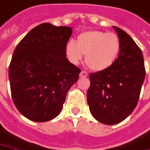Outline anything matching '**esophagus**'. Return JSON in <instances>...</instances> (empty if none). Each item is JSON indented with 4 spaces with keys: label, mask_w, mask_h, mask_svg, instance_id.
I'll return each instance as SVG.
<instances>
[{
    "label": "esophagus",
    "mask_w": 150,
    "mask_h": 150,
    "mask_svg": "<svg viewBox=\"0 0 150 150\" xmlns=\"http://www.w3.org/2000/svg\"><path fill=\"white\" fill-rule=\"evenodd\" d=\"M87 75H88V74H87V73L86 71H82V72L80 73V77H83V78H84V77H87Z\"/></svg>",
    "instance_id": "1"
}]
</instances>
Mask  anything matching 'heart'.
<instances>
[{
  "mask_svg": "<svg viewBox=\"0 0 150 150\" xmlns=\"http://www.w3.org/2000/svg\"><path fill=\"white\" fill-rule=\"evenodd\" d=\"M120 42L115 33L100 30L83 32L77 42L68 41L66 53L74 63H79L86 54V63L94 71H101L111 66L119 54Z\"/></svg>",
  "mask_w": 150,
  "mask_h": 150,
  "instance_id": "obj_1",
  "label": "heart"
}]
</instances>
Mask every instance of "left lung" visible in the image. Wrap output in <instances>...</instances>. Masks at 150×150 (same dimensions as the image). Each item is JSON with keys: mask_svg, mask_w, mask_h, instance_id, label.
Masks as SVG:
<instances>
[{"mask_svg": "<svg viewBox=\"0 0 150 150\" xmlns=\"http://www.w3.org/2000/svg\"><path fill=\"white\" fill-rule=\"evenodd\" d=\"M113 28L120 42L118 58L108 68L89 75L87 93L91 115L105 125L120 123L133 112L145 77L140 49L126 32Z\"/></svg>", "mask_w": 150, "mask_h": 150, "instance_id": "left-lung-1", "label": "left lung"}]
</instances>
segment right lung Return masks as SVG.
I'll return each mask as SVG.
<instances>
[{"instance_id": "obj_1", "label": "right lung", "mask_w": 150, "mask_h": 150, "mask_svg": "<svg viewBox=\"0 0 150 150\" xmlns=\"http://www.w3.org/2000/svg\"><path fill=\"white\" fill-rule=\"evenodd\" d=\"M73 28L43 23L32 29L14 50L9 67L12 100L27 119L45 122L60 113L80 68L66 58Z\"/></svg>"}]
</instances>
